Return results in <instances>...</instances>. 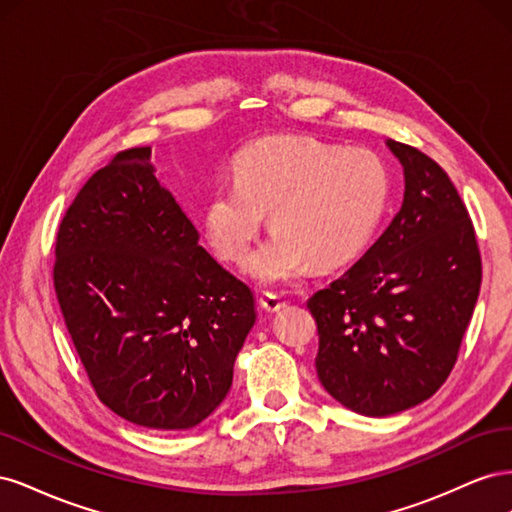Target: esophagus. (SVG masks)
Masks as SVG:
<instances>
[{
	"mask_svg": "<svg viewBox=\"0 0 512 512\" xmlns=\"http://www.w3.org/2000/svg\"><path fill=\"white\" fill-rule=\"evenodd\" d=\"M260 305L267 309V312H280L282 307H286V301L277 297V294L271 292H262L260 294Z\"/></svg>",
	"mask_w": 512,
	"mask_h": 512,
	"instance_id": "obj_1",
	"label": "esophagus"
}]
</instances>
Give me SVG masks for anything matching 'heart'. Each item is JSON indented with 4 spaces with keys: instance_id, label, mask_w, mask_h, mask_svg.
Returning a JSON list of instances; mask_svg holds the SVG:
<instances>
[{
    "instance_id": "obj_1",
    "label": "heart",
    "mask_w": 512,
    "mask_h": 512,
    "mask_svg": "<svg viewBox=\"0 0 512 512\" xmlns=\"http://www.w3.org/2000/svg\"><path fill=\"white\" fill-rule=\"evenodd\" d=\"M389 196L382 162L305 136H269L235 160V179L215 188L205 232L222 258L241 262L271 213L273 235L247 260L254 280L277 286L309 265L333 269L363 250Z\"/></svg>"
}]
</instances>
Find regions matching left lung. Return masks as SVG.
<instances>
[{"mask_svg":"<svg viewBox=\"0 0 512 512\" xmlns=\"http://www.w3.org/2000/svg\"><path fill=\"white\" fill-rule=\"evenodd\" d=\"M404 168V203L359 262L307 301L318 380L363 416L404 412L436 393L457 361L480 290L466 205L444 170L386 138Z\"/></svg>","mask_w":512,"mask_h":512,"instance_id":"obj_1","label":"left lung"}]
</instances>
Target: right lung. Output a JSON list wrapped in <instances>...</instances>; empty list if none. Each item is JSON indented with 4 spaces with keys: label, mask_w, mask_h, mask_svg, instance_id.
Listing matches in <instances>:
<instances>
[{
    "label": "right lung",
    "mask_w": 512,
    "mask_h": 512,
    "mask_svg": "<svg viewBox=\"0 0 512 512\" xmlns=\"http://www.w3.org/2000/svg\"><path fill=\"white\" fill-rule=\"evenodd\" d=\"M198 239L149 147L117 153L61 220L53 277L66 327L102 404L134 425L203 423L256 322L252 288Z\"/></svg>",
    "instance_id": "1"
}]
</instances>
